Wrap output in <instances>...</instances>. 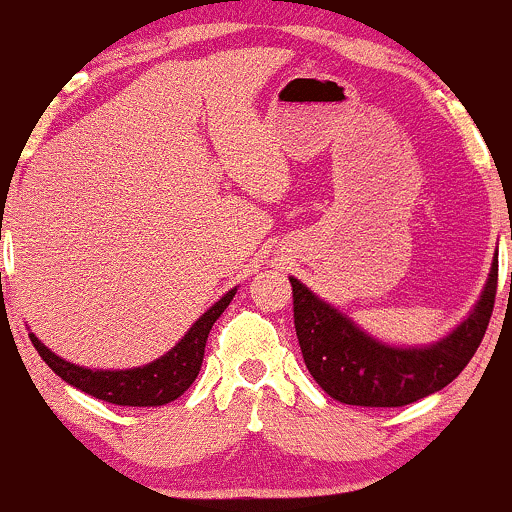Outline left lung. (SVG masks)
Returning <instances> with one entry per match:
<instances>
[{
	"mask_svg": "<svg viewBox=\"0 0 512 512\" xmlns=\"http://www.w3.org/2000/svg\"><path fill=\"white\" fill-rule=\"evenodd\" d=\"M289 281L296 337L315 383L342 404L404 407L450 385L477 354L496 303L498 257L467 320L431 346L378 342L301 281Z\"/></svg>",
	"mask_w": 512,
	"mask_h": 512,
	"instance_id": "8db88e82",
	"label": "left lung"
}]
</instances>
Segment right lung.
<instances>
[{"label": "right lung", "mask_w": 512, "mask_h": 512, "mask_svg": "<svg viewBox=\"0 0 512 512\" xmlns=\"http://www.w3.org/2000/svg\"><path fill=\"white\" fill-rule=\"evenodd\" d=\"M238 289H231L226 296H221L211 308L204 313L195 325L187 330L185 337L180 339L168 354H163L156 361L146 366L129 368V370H93L81 368L74 363L64 361L57 354L40 342L35 334H28L31 342L48 366L55 370L64 383L74 385L76 390L86 395L103 399V402L120 404V407H161V404L173 402L182 392L195 383L199 368H202L204 346L207 337L219 320L228 303L233 301Z\"/></svg>", "instance_id": "obj_1"}]
</instances>
